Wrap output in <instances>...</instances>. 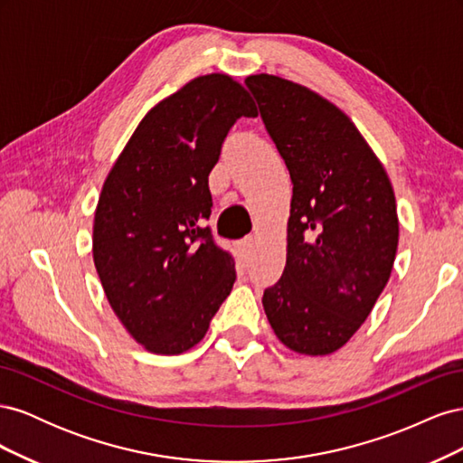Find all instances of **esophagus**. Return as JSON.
Instances as JSON below:
<instances>
[{
  "label": "esophagus",
  "instance_id": "34e87169",
  "mask_svg": "<svg viewBox=\"0 0 463 463\" xmlns=\"http://www.w3.org/2000/svg\"><path fill=\"white\" fill-rule=\"evenodd\" d=\"M253 247H255V235H245L241 240V253L249 255L250 250H253Z\"/></svg>",
  "mask_w": 463,
  "mask_h": 463
}]
</instances>
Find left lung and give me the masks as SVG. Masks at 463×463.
Here are the masks:
<instances>
[{
	"instance_id": "8db88e82",
	"label": "left lung",
	"mask_w": 463,
	"mask_h": 463,
	"mask_svg": "<svg viewBox=\"0 0 463 463\" xmlns=\"http://www.w3.org/2000/svg\"><path fill=\"white\" fill-rule=\"evenodd\" d=\"M266 131L293 184L288 257L262 305L278 340L328 355L365 322L398 249L396 199L383 164L332 102L274 75H250Z\"/></svg>"
}]
</instances>
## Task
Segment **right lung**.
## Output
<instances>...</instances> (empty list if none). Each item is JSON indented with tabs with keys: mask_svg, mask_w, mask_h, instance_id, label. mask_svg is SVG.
Wrapping results in <instances>:
<instances>
[{
	"mask_svg": "<svg viewBox=\"0 0 463 463\" xmlns=\"http://www.w3.org/2000/svg\"><path fill=\"white\" fill-rule=\"evenodd\" d=\"M240 118H257L228 75L193 79L138 123L102 187L92 257L111 309L152 354L199 344L235 282L204 222L208 175Z\"/></svg>",
	"mask_w": 463,
	"mask_h": 463,
	"instance_id": "right-lung-1",
	"label": "right lung"
}]
</instances>
